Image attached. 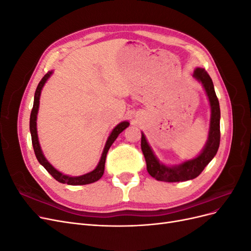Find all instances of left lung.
I'll return each instance as SVG.
<instances>
[{
  "mask_svg": "<svg viewBox=\"0 0 251 251\" xmlns=\"http://www.w3.org/2000/svg\"><path fill=\"white\" fill-rule=\"evenodd\" d=\"M193 77L198 80L204 88L210 105V123L207 141L201 153L189 160L177 165H166L162 163L154 154L149 144L146 135L141 132V150L146 158L147 170L151 177L158 181L182 182L195 179L202 173L217 154L220 146V104L215 92L214 83L208 73L203 68H196Z\"/></svg>",
  "mask_w": 251,
  "mask_h": 251,
  "instance_id": "left-lung-1",
  "label": "left lung"
}]
</instances>
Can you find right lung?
<instances>
[{
  "mask_svg": "<svg viewBox=\"0 0 251 251\" xmlns=\"http://www.w3.org/2000/svg\"><path fill=\"white\" fill-rule=\"evenodd\" d=\"M53 71H49L45 76L42 78L40 81L39 86H37L35 93H34V101H33V108L31 111V114H30V133H31V139H32V146L34 153L36 156L37 161H39L46 171L51 175V176L57 180L60 183H66L69 185H85V184H90L93 183V182H96L97 180H100L104 172V163H105V157H107L108 151L111 148L113 142L116 140L118 137V135L123 132L125 128H126L128 126H130V123L128 121L125 120L121 121L120 124H118L115 127L113 128V131L109 135V137L107 139V142L104 144V148L102 151V154L100 157V160L98 162L96 168L92 171L89 172L85 175H81V176H68V175H65L63 173H60L57 171L54 166H53L47 159L45 157L43 151L40 146V141H39V136H37V128H36V119H37V113H39V108H40V97L43 87L45 86V83L47 82L49 77L51 76Z\"/></svg>",
  "mask_w": 251,
  "mask_h": 251,
  "instance_id": "add662e5",
  "label": "right lung"
}]
</instances>
